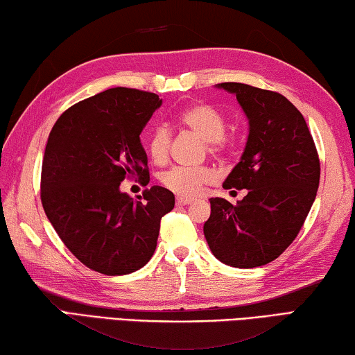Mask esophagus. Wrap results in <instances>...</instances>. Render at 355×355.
<instances>
[{"label":"esophagus","mask_w":355,"mask_h":355,"mask_svg":"<svg viewBox=\"0 0 355 355\" xmlns=\"http://www.w3.org/2000/svg\"><path fill=\"white\" fill-rule=\"evenodd\" d=\"M193 202V200L191 198H182V196H178L176 198V204L178 206H189V204Z\"/></svg>","instance_id":"obj_1"}]
</instances>
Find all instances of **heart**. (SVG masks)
I'll return each mask as SVG.
<instances>
[{
  "label": "heart",
  "mask_w": 355,
  "mask_h": 355,
  "mask_svg": "<svg viewBox=\"0 0 355 355\" xmlns=\"http://www.w3.org/2000/svg\"><path fill=\"white\" fill-rule=\"evenodd\" d=\"M179 121L193 130L206 141L210 151H220L225 146L226 120L221 112L206 103H196L185 107L179 114ZM170 130L157 126L148 137V153L155 164H164L170 149ZM216 179L215 170L209 166H173L160 176L162 184L179 196H196L204 185Z\"/></svg>",
  "instance_id": "b5f03b06"
}]
</instances>
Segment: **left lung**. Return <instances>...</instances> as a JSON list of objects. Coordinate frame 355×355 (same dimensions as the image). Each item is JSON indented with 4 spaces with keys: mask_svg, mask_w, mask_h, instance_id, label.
<instances>
[{
    "mask_svg": "<svg viewBox=\"0 0 355 355\" xmlns=\"http://www.w3.org/2000/svg\"><path fill=\"white\" fill-rule=\"evenodd\" d=\"M215 87L237 96L250 124L245 151L223 184L248 195L235 206L210 198L204 235L220 262L256 268L300 234L320 185L318 153L302 114L281 93L240 83Z\"/></svg>",
    "mask_w": 355,
    "mask_h": 355,
    "instance_id": "left-lung-1",
    "label": "left lung"
}]
</instances>
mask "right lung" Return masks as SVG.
Wrapping results in <instances>:
<instances>
[{
	"label": "right lung",
	"mask_w": 355,
	"mask_h": 355,
	"mask_svg": "<svg viewBox=\"0 0 355 355\" xmlns=\"http://www.w3.org/2000/svg\"><path fill=\"white\" fill-rule=\"evenodd\" d=\"M162 99L135 89L104 90L71 105L48 137L42 204L64 245L90 270L123 276L140 270L157 246L174 195L160 185L134 201L126 178L149 182L140 134Z\"/></svg>",
	"instance_id": "obj_1"
}]
</instances>
